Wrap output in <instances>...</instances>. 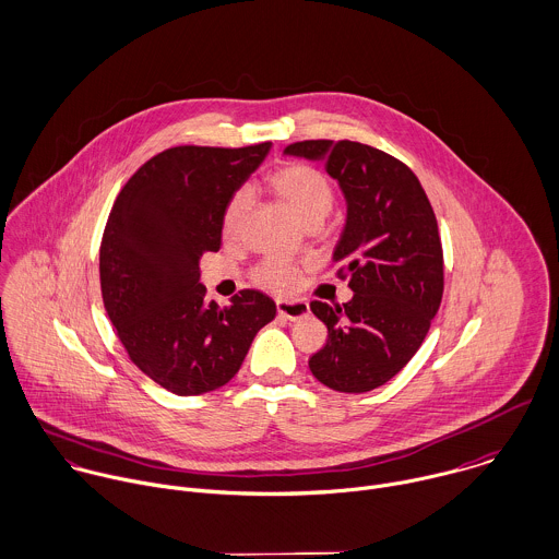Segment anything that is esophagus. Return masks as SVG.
I'll use <instances>...</instances> for the list:
<instances>
[{"label":"esophagus","instance_id":"esophagus-1","mask_svg":"<svg viewBox=\"0 0 559 559\" xmlns=\"http://www.w3.org/2000/svg\"><path fill=\"white\" fill-rule=\"evenodd\" d=\"M277 314L284 317V319H290V321H297V319H304L310 314V306L306 301H286V299H280L277 301Z\"/></svg>","mask_w":559,"mask_h":559}]
</instances>
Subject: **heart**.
I'll use <instances>...</instances> for the list:
<instances>
[{
    "label": "heart",
    "mask_w": 559,
    "mask_h": 559,
    "mask_svg": "<svg viewBox=\"0 0 559 559\" xmlns=\"http://www.w3.org/2000/svg\"><path fill=\"white\" fill-rule=\"evenodd\" d=\"M266 187L271 188L301 223H319L334 203V185L317 167L306 163H288L264 176ZM249 207V192L245 188L236 190L221 216V229L225 236H234L240 227V221ZM299 266L286 258H266L253 269V282L262 288L284 293L290 290L297 282Z\"/></svg>",
    "instance_id": "1"
}]
</instances>
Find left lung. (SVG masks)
<instances>
[{
    "instance_id": "1",
    "label": "left lung",
    "mask_w": 559,
    "mask_h": 559,
    "mask_svg": "<svg viewBox=\"0 0 559 559\" xmlns=\"http://www.w3.org/2000/svg\"><path fill=\"white\" fill-rule=\"evenodd\" d=\"M286 154L323 160L349 205L334 260L354 297L310 304L328 325L310 371L332 390L369 392L412 360L440 308L444 258L433 207L412 169L371 145L319 139Z\"/></svg>"
}]
</instances>
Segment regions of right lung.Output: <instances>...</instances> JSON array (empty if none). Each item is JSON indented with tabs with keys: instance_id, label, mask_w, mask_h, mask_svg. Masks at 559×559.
Returning a JSON list of instances; mask_svg holds the SVG:
<instances>
[{
	"instance_id": "add662e5",
	"label": "right lung",
	"mask_w": 559,
	"mask_h": 559,
	"mask_svg": "<svg viewBox=\"0 0 559 559\" xmlns=\"http://www.w3.org/2000/svg\"><path fill=\"white\" fill-rule=\"evenodd\" d=\"M271 143L180 145L150 158L115 199L102 247V299L130 360L158 385L201 394L225 385L275 301L245 288L205 304L199 258L221 247L223 210Z\"/></svg>"
}]
</instances>
